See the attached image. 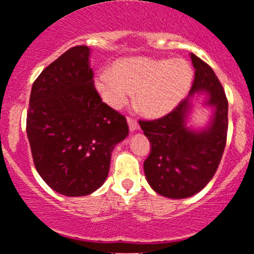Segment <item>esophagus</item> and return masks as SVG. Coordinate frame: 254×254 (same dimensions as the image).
<instances>
[{
    "instance_id": "obj_1",
    "label": "esophagus",
    "mask_w": 254,
    "mask_h": 254,
    "mask_svg": "<svg viewBox=\"0 0 254 254\" xmlns=\"http://www.w3.org/2000/svg\"><path fill=\"white\" fill-rule=\"evenodd\" d=\"M127 125H129L130 131H135V130L139 127L138 122H136L135 119H132V118H127Z\"/></svg>"
}]
</instances>
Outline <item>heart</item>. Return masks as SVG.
I'll use <instances>...</instances> for the list:
<instances>
[{"instance_id": "obj_1", "label": "heart", "mask_w": 254, "mask_h": 254, "mask_svg": "<svg viewBox=\"0 0 254 254\" xmlns=\"http://www.w3.org/2000/svg\"><path fill=\"white\" fill-rule=\"evenodd\" d=\"M193 80V70L183 59L127 58L111 71H101L94 79L95 89L109 106L119 109L134 91V103L144 115L160 118L184 99Z\"/></svg>"}]
</instances>
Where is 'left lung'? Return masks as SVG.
Wrapping results in <instances>:
<instances>
[{"instance_id": "8db88e82", "label": "left lung", "mask_w": 254, "mask_h": 254, "mask_svg": "<svg viewBox=\"0 0 254 254\" xmlns=\"http://www.w3.org/2000/svg\"><path fill=\"white\" fill-rule=\"evenodd\" d=\"M195 77L189 96L172 113L151 122H139L151 144L144 162L146 181L154 191L167 198L183 199L202 190L218 169L228 130V101L214 71L190 54ZM205 93L203 107L211 109L204 127L190 125L192 98Z\"/></svg>"}]
</instances>
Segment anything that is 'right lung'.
Wrapping results in <instances>:
<instances>
[{
	"label": "right lung",
	"mask_w": 254,
	"mask_h": 254,
	"mask_svg": "<svg viewBox=\"0 0 254 254\" xmlns=\"http://www.w3.org/2000/svg\"><path fill=\"white\" fill-rule=\"evenodd\" d=\"M90 49L75 46L35 80L26 131L45 183L82 196L106 181L111 153L129 134L127 119L103 103L94 86Z\"/></svg>",
	"instance_id": "obj_1"
}]
</instances>
